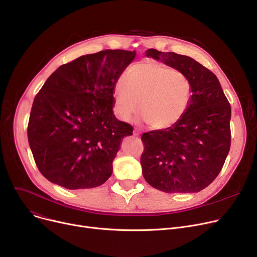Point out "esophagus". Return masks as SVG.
<instances>
[{"instance_id": "esophagus-1", "label": "esophagus", "mask_w": 257, "mask_h": 257, "mask_svg": "<svg viewBox=\"0 0 257 257\" xmlns=\"http://www.w3.org/2000/svg\"><path fill=\"white\" fill-rule=\"evenodd\" d=\"M133 136L140 137V136H141V132H140L139 130H137V129H134V130H133Z\"/></svg>"}]
</instances>
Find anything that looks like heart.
Instances as JSON below:
<instances>
[{
  "label": "heart",
  "instance_id": "b5f03b06",
  "mask_svg": "<svg viewBox=\"0 0 257 257\" xmlns=\"http://www.w3.org/2000/svg\"><path fill=\"white\" fill-rule=\"evenodd\" d=\"M192 82L184 73L154 60L130 66L114 86V105L124 120L141 111V119L155 130L174 126L182 118L192 98Z\"/></svg>",
  "mask_w": 257,
  "mask_h": 257
}]
</instances>
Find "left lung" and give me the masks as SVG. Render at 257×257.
<instances>
[{
    "label": "left lung",
    "instance_id": "left-lung-1",
    "mask_svg": "<svg viewBox=\"0 0 257 257\" xmlns=\"http://www.w3.org/2000/svg\"><path fill=\"white\" fill-rule=\"evenodd\" d=\"M145 54L184 73L193 92L178 123L143 134V176L165 193H198L218 176L230 149V104L217 76L195 59L155 49Z\"/></svg>",
    "mask_w": 257,
    "mask_h": 257
}]
</instances>
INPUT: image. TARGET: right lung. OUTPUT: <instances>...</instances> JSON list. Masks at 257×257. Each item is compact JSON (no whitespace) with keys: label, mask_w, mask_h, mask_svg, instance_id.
Masks as SVG:
<instances>
[{"label":"right lung","mask_w":257,"mask_h":257,"mask_svg":"<svg viewBox=\"0 0 257 257\" xmlns=\"http://www.w3.org/2000/svg\"><path fill=\"white\" fill-rule=\"evenodd\" d=\"M136 51L105 50L59 66L36 94L28 141L35 164L69 190L102 185L132 126L113 113L114 86Z\"/></svg>","instance_id":"1"}]
</instances>
